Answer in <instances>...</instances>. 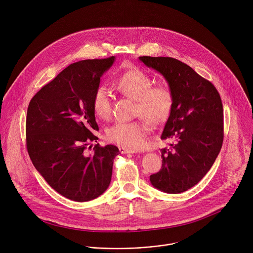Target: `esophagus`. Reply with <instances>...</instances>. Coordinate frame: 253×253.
I'll return each mask as SVG.
<instances>
[{"label": "esophagus", "instance_id": "1", "mask_svg": "<svg viewBox=\"0 0 253 253\" xmlns=\"http://www.w3.org/2000/svg\"><path fill=\"white\" fill-rule=\"evenodd\" d=\"M119 151L122 154H126V153H136L137 150L133 149V148H129V147H124V146H119Z\"/></svg>", "mask_w": 253, "mask_h": 253}]
</instances>
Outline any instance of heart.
<instances>
[{
  "label": "heart",
  "instance_id": "b5f03b06",
  "mask_svg": "<svg viewBox=\"0 0 253 253\" xmlns=\"http://www.w3.org/2000/svg\"><path fill=\"white\" fill-rule=\"evenodd\" d=\"M115 87L123 94L137 102V113L145 118L135 121H120L111 126L106 133L107 140L113 143L140 147L144 143L146 135L151 130V121L160 124L168 118L172 107V94L168 85H151L148 74L140 69H131L125 72L116 82ZM92 107L95 113L102 119H108L112 113V97L106 85L96 88Z\"/></svg>",
  "mask_w": 253,
  "mask_h": 253
}]
</instances>
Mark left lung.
<instances>
[{
	"label": "left lung",
	"mask_w": 253,
	"mask_h": 253,
	"mask_svg": "<svg viewBox=\"0 0 253 253\" xmlns=\"http://www.w3.org/2000/svg\"><path fill=\"white\" fill-rule=\"evenodd\" d=\"M140 60L165 78L172 94L161 139L175 142L161 149L162 168L150 175V182L165 193H181L206 175L221 149V98L214 85L177 59L141 56Z\"/></svg>",
	"instance_id": "left-lung-1"
}]
</instances>
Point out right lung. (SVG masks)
<instances>
[{"mask_svg": "<svg viewBox=\"0 0 253 253\" xmlns=\"http://www.w3.org/2000/svg\"><path fill=\"white\" fill-rule=\"evenodd\" d=\"M114 62L84 60L71 64L30 101L26 118V144L33 165L62 196L86 202L109 187L113 159L118 148L109 144L87 146L99 131L92 99L100 79ZM90 147V146H89Z\"/></svg>", "mask_w": 253, "mask_h": 253, "instance_id": "add662e5", "label": "right lung"}]
</instances>
